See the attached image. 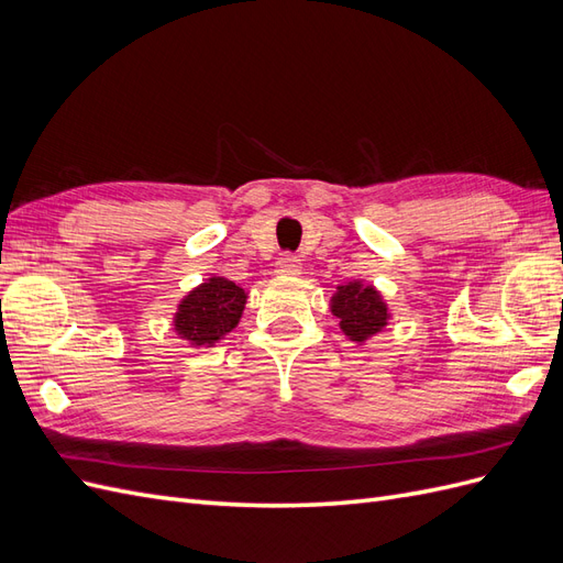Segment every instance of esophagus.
<instances>
[{"instance_id": "esophagus-1", "label": "esophagus", "mask_w": 563, "mask_h": 563, "mask_svg": "<svg viewBox=\"0 0 563 563\" xmlns=\"http://www.w3.org/2000/svg\"><path fill=\"white\" fill-rule=\"evenodd\" d=\"M277 272L279 275H298L300 272V261L291 253H284L282 258L277 261Z\"/></svg>"}]
</instances>
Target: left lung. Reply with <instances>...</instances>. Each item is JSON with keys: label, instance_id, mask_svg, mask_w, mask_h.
Returning a JSON list of instances; mask_svg holds the SVG:
<instances>
[{"label": "left lung", "instance_id": "obj_1", "mask_svg": "<svg viewBox=\"0 0 563 563\" xmlns=\"http://www.w3.org/2000/svg\"><path fill=\"white\" fill-rule=\"evenodd\" d=\"M331 310L340 319V329L356 340V343L378 333L387 321V308L378 291H373L371 286L364 288L360 282L338 286Z\"/></svg>", "mask_w": 563, "mask_h": 563}]
</instances>
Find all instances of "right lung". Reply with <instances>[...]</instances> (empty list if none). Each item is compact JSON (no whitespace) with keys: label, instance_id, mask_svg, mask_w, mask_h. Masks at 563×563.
I'll return each mask as SVG.
<instances>
[{"label":"right lung","instance_id":"obj_1","mask_svg":"<svg viewBox=\"0 0 563 563\" xmlns=\"http://www.w3.org/2000/svg\"><path fill=\"white\" fill-rule=\"evenodd\" d=\"M244 302V288L223 277H213L180 302L176 331L195 345H213L236 327Z\"/></svg>","mask_w":563,"mask_h":563}]
</instances>
